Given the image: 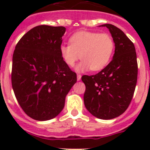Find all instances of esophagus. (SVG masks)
<instances>
[{"instance_id": "obj_1", "label": "esophagus", "mask_w": 150, "mask_h": 150, "mask_svg": "<svg viewBox=\"0 0 150 150\" xmlns=\"http://www.w3.org/2000/svg\"><path fill=\"white\" fill-rule=\"evenodd\" d=\"M76 77H77V80H78V81H79V80L81 79V75H80V74H77V76H76Z\"/></svg>"}]
</instances>
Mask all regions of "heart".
<instances>
[{"mask_svg":"<svg viewBox=\"0 0 150 150\" xmlns=\"http://www.w3.org/2000/svg\"><path fill=\"white\" fill-rule=\"evenodd\" d=\"M69 44L60 46V54L69 67L82 61L76 67L77 72L102 70L109 64L115 48L114 41L108 34L81 30L70 38Z\"/></svg>","mask_w":150,"mask_h":150,"instance_id":"heart-1","label":"heart"}]
</instances>
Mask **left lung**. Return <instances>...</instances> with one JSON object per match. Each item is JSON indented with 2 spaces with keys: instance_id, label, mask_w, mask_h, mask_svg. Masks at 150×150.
<instances>
[{
  "instance_id": "1",
  "label": "left lung",
  "mask_w": 150,
  "mask_h": 150,
  "mask_svg": "<svg viewBox=\"0 0 150 150\" xmlns=\"http://www.w3.org/2000/svg\"><path fill=\"white\" fill-rule=\"evenodd\" d=\"M109 29L115 43V52L109 64L98 74L82 76L86 85L85 107L100 120H112L122 115L133 98L137 80V54L134 43L122 30L110 24Z\"/></svg>"
}]
</instances>
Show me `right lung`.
<instances>
[{
    "label": "right lung",
    "instance_id": "obj_1",
    "mask_svg": "<svg viewBox=\"0 0 150 150\" xmlns=\"http://www.w3.org/2000/svg\"><path fill=\"white\" fill-rule=\"evenodd\" d=\"M66 28L39 25L28 31L13 55L12 86L24 112L38 121L56 117L66 95L76 83V74L60 54Z\"/></svg>",
    "mask_w": 150,
    "mask_h": 150
}]
</instances>
